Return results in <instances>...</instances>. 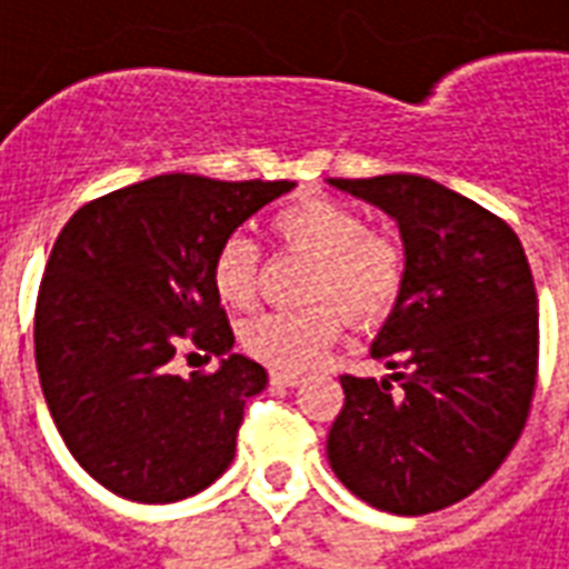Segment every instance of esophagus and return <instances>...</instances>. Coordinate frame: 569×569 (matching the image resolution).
<instances>
[{"mask_svg": "<svg viewBox=\"0 0 569 569\" xmlns=\"http://www.w3.org/2000/svg\"><path fill=\"white\" fill-rule=\"evenodd\" d=\"M271 383H277V387H298V383H301V378H298V375H289V372H271Z\"/></svg>", "mask_w": 569, "mask_h": 569, "instance_id": "34e87169", "label": "esophagus"}]
</instances>
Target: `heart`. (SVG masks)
Segmentation results:
<instances>
[{
  "label": "heart",
  "mask_w": 569,
  "mask_h": 569,
  "mask_svg": "<svg viewBox=\"0 0 569 569\" xmlns=\"http://www.w3.org/2000/svg\"><path fill=\"white\" fill-rule=\"evenodd\" d=\"M271 236L283 250L312 259L307 310L253 316L239 330L241 348L280 372H303L339 337L342 316L351 325H375L405 292L407 250L396 232L369 227L351 206L330 197H307L271 214ZM259 248L232 232L214 248L209 283L230 310H248L257 298Z\"/></svg>",
  "instance_id": "obj_1"
}]
</instances>
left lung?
<instances>
[{
    "instance_id": "1",
    "label": "left lung",
    "mask_w": 569,
    "mask_h": 569,
    "mask_svg": "<svg viewBox=\"0 0 569 569\" xmlns=\"http://www.w3.org/2000/svg\"><path fill=\"white\" fill-rule=\"evenodd\" d=\"M330 186L392 214L407 250L405 292L372 346L398 389L339 375L330 467L378 511H440L502 467L529 419L540 355L529 259L499 214L428 177Z\"/></svg>"
}]
</instances>
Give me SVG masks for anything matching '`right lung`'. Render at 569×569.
Wrapping results in <instances>:
<instances>
[{"label":"right lung","mask_w":569,"mask_h":569,"mask_svg":"<svg viewBox=\"0 0 569 569\" xmlns=\"http://www.w3.org/2000/svg\"><path fill=\"white\" fill-rule=\"evenodd\" d=\"M289 189L286 180L162 173L88 200L58 232L34 303V360L61 440L111 493L180 502L230 467L266 369L230 355L182 378L173 357L230 351L209 262L239 223Z\"/></svg>","instance_id":"add662e5"}]
</instances>
